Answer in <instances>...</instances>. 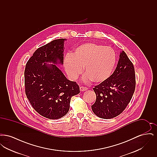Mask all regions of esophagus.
Wrapping results in <instances>:
<instances>
[{
    "mask_svg": "<svg viewBox=\"0 0 157 157\" xmlns=\"http://www.w3.org/2000/svg\"><path fill=\"white\" fill-rule=\"evenodd\" d=\"M87 90H88V88L86 87H84V86H81L80 87V90L82 91V92Z\"/></svg>",
    "mask_w": 157,
    "mask_h": 157,
    "instance_id": "1",
    "label": "esophagus"
}]
</instances>
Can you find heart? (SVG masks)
<instances>
[{
    "label": "heart",
    "instance_id": "obj_1",
    "mask_svg": "<svg viewBox=\"0 0 157 157\" xmlns=\"http://www.w3.org/2000/svg\"><path fill=\"white\" fill-rule=\"evenodd\" d=\"M117 62L115 51L110 46L95 43H85L77 46L73 54H67L63 60V67L68 77L76 80L83 72L86 74L85 82L93 81L102 83L112 75Z\"/></svg>",
    "mask_w": 157,
    "mask_h": 157
}]
</instances>
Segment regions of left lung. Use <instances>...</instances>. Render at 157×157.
Wrapping results in <instances>:
<instances>
[{"mask_svg":"<svg viewBox=\"0 0 157 157\" xmlns=\"http://www.w3.org/2000/svg\"><path fill=\"white\" fill-rule=\"evenodd\" d=\"M135 75L134 65L122 51L117 67L109 78L93 88L96 101L91 106L98 117L111 119L125 109L134 93Z\"/></svg>","mask_w":157,"mask_h":157,"instance_id":"left-lung-1","label":"left lung"}]
</instances>
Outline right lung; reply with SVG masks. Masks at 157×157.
Here are the masks:
<instances>
[{
	"label": "right lung",
	"mask_w": 157,
	"mask_h": 157,
	"mask_svg": "<svg viewBox=\"0 0 157 157\" xmlns=\"http://www.w3.org/2000/svg\"><path fill=\"white\" fill-rule=\"evenodd\" d=\"M55 39L33 54L25 70V93L40 115L56 120L67 113L71 98L80 92L75 82L68 80L57 65L63 64L64 42Z\"/></svg>",
	"instance_id": "right-lung-1"
}]
</instances>
